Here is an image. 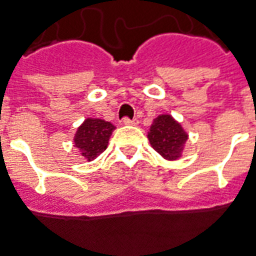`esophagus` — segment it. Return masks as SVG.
<instances>
[{
  "instance_id": "34e87169",
  "label": "esophagus",
  "mask_w": 256,
  "mask_h": 256,
  "mask_svg": "<svg viewBox=\"0 0 256 256\" xmlns=\"http://www.w3.org/2000/svg\"><path fill=\"white\" fill-rule=\"evenodd\" d=\"M123 124H126V126H134V124H137V119H128V118H124L122 120Z\"/></svg>"
}]
</instances>
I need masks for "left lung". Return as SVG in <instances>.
<instances>
[{"label":"left lung","mask_w":256,"mask_h":256,"mask_svg":"<svg viewBox=\"0 0 256 256\" xmlns=\"http://www.w3.org/2000/svg\"><path fill=\"white\" fill-rule=\"evenodd\" d=\"M148 140L162 158L178 160L183 155L188 134L173 116L164 114L154 119L148 132Z\"/></svg>","instance_id":"left-lung-1"}]
</instances>
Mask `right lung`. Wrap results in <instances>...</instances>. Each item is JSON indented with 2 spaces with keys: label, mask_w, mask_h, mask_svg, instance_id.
Instances as JSON below:
<instances>
[{
  "label": "right lung",
  "mask_w": 256,
  "mask_h": 256,
  "mask_svg": "<svg viewBox=\"0 0 256 256\" xmlns=\"http://www.w3.org/2000/svg\"><path fill=\"white\" fill-rule=\"evenodd\" d=\"M114 130L115 126L110 122L97 118H87L76 130L73 144L80 155L90 162L106 150Z\"/></svg>",
  "instance_id": "add662e5"
}]
</instances>
